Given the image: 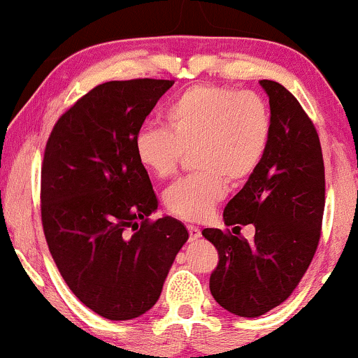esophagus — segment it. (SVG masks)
Wrapping results in <instances>:
<instances>
[{"instance_id": "obj_1", "label": "esophagus", "mask_w": 358, "mask_h": 358, "mask_svg": "<svg viewBox=\"0 0 358 358\" xmlns=\"http://www.w3.org/2000/svg\"><path fill=\"white\" fill-rule=\"evenodd\" d=\"M187 232H189V241H198L201 237V230L196 225H187Z\"/></svg>"}]
</instances>
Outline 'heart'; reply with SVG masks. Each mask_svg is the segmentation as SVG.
<instances>
[{
  "mask_svg": "<svg viewBox=\"0 0 358 358\" xmlns=\"http://www.w3.org/2000/svg\"><path fill=\"white\" fill-rule=\"evenodd\" d=\"M165 126H143L134 153L152 176L167 179L178 172L184 153L193 150L189 178L164 194L165 210L187 222L205 220L227 194L229 182L241 186L266 159L273 138L268 102L251 90L194 85L165 107Z\"/></svg>",
  "mask_w": 358,
  "mask_h": 358,
  "instance_id": "b5f03b06",
  "label": "heart"
}]
</instances>
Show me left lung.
I'll return each mask as SVG.
<instances>
[{"mask_svg":"<svg viewBox=\"0 0 358 358\" xmlns=\"http://www.w3.org/2000/svg\"><path fill=\"white\" fill-rule=\"evenodd\" d=\"M259 83L270 97L271 145L224 210L225 225L252 224L255 237L203 230L218 251L211 295L241 317L263 316L290 297L316 255L324 213V160L313 121L285 87Z\"/></svg>","mask_w":358,"mask_h":358,"instance_id":"1","label":"left lung"}]
</instances>
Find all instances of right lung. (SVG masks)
Segmentation results:
<instances>
[{"mask_svg":"<svg viewBox=\"0 0 358 358\" xmlns=\"http://www.w3.org/2000/svg\"><path fill=\"white\" fill-rule=\"evenodd\" d=\"M174 80L134 78L92 88L45 143L41 217L61 276L80 302L110 321L147 313L187 241L159 206L134 138Z\"/></svg>","mask_w":358,"mask_h":358,"instance_id":"right-lung-1","label":"right lung"}]
</instances>
